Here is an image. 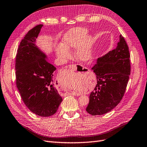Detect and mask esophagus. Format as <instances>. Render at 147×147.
<instances>
[{"mask_svg":"<svg viewBox=\"0 0 147 147\" xmlns=\"http://www.w3.org/2000/svg\"><path fill=\"white\" fill-rule=\"evenodd\" d=\"M68 67L69 68V69L72 71H78L79 73H87L89 70L88 68H86V67L81 66L80 65H70ZM72 94L73 95L74 94L71 93V95ZM74 95H76V94H74Z\"/></svg>","mask_w":147,"mask_h":147,"instance_id":"1","label":"esophagus"}]
</instances>
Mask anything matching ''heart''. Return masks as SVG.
<instances>
[{
  "label": "heart",
  "instance_id": "b5f03b06",
  "mask_svg": "<svg viewBox=\"0 0 147 147\" xmlns=\"http://www.w3.org/2000/svg\"><path fill=\"white\" fill-rule=\"evenodd\" d=\"M87 33V29L82 28H78L73 29V30L66 34L63 37L62 47H59L57 49L58 57L61 59L68 58L70 57V53L68 49L78 47L83 42ZM91 45L92 37L88 36L84 41V42L77 48L75 52V55L78 60L87 61L92 59Z\"/></svg>",
  "mask_w": 147,
  "mask_h": 147
}]
</instances>
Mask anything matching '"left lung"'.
Wrapping results in <instances>:
<instances>
[{
  "label": "left lung",
  "mask_w": 147,
  "mask_h": 147,
  "mask_svg": "<svg viewBox=\"0 0 147 147\" xmlns=\"http://www.w3.org/2000/svg\"><path fill=\"white\" fill-rule=\"evenodd\" d=\"M129 58L128 45L120 35L116 48L98 58L92 68L97 83L89 96L88 113L92 116L105 114L121 102L131 74Z\"/></svg>",
  "instance_id": "1"
}]
</instances>
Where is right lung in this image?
<instances>
[{
	"label": "right lung",
	"mask_w": 147,
	"mask_h": 147,
	"mask_svg": "<svg viewBox=\"0 0 147 147\" xmlns=\"http://www.w3.org/2000/svg\"><path fill=\"white\" fill-rule=\"evenodd\" d=\"M37 25L21 41L16 56V84L24 103L37 116L48 117L58 110L62 98L54 87L56 68L36 45L42 27Z\"/></svg>",
	"instance_id": "right-lung-1"
}]
</instances>
